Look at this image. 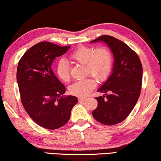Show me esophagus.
<instances>
[{"instance_id": "esophagus-1", "label": "esophagus", "mask_w": 161, "mask_h": 161, "mask_svg": "<svg viewBox=\"0 0 161 161\" xmlns=\"http://www.w3.org/2000/svg\"><path fill=\"white\" fill-rule=\"evenodd\" d=\"M78 101L79 102H83V101H85L87 100L86 97H78Z\"/></svg>"}]
</instances>
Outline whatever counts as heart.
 <instances>
[{"label":"heart","mask_w":161,"mask_h":161,"mask_svg":"<svg viewBox=\"0 0 161 161\" xmlns=\"http://www.w3.org/2000/svg\"><path fill=\"white\" fill-rule=\"evenodd\" d=\"M70 56L77 62L85 64L87 73H90L100 81L105 80L111 72L113 56L106 47H99L94 50V48L88 46H80L72 53ZM56 70L59 78L65 82L69 80V65L65 58L58 60ZM95 86L96 81L89 78L75 81L69 86V91L72 95L83 97L87 96Z\"/></svg>","instance_id":"1"}]
</instances>
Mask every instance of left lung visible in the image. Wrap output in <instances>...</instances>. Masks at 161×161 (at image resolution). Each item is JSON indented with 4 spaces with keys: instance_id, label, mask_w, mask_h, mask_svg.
Returning <instances> with one entry per match:
<instances>
[{
    "instance_id": "8db88e82",
    "label": "left lung",
    "mask_w": 161,
    "mask_h": 161,
    "mask_svg": "<svg viewBox=\"0 0 161 161\" xmlns=\"http://www.w3.org/2000/svg\"><path fill=\"white\" fill-rule=\"evenodd\" d=\"M99 42L108 45L114 62L111 75L97 89L104 95L95 98L98 105L92 115L102 124L114 125L125 120L137 103L142 84V65L138 55L118 39L104 35L90 43ZM108 91L110 94H106Z\"/></svg>"
}]
</instances>
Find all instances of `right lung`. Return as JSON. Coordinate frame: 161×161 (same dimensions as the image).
<instances>
[{
	"mask_svg": "<svg viewBox=\"0 0 161 161\" xmlns=\"http://www.w3.org/2000/svg\"><path fill=\"white\" fill-rule=\"evenodd\" d=\"M69 47L42 42L28 49L17 66L22 104L30 117L44 128L64 126L78 103L76 97L63 95L66 88L51 69L56 58L66 53Z\"/></svg>",
	"mask_w": 161,
	"mask_h": 161,
	"instance_id": "add662e5",
	"label": "right lung"
}]
</instances>
